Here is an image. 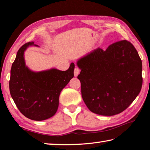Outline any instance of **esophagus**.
Returning a JSON list of instances; mask_svg holds the SVG:
<instances>
[{
	"instance_id": "esophagus-1",
	"label": "esophagus",
	"mask_w": 150,
	"mask_h": 150,
	"mask_svg": "<svg viewBox=\"0 0 150 150\" xmlns=\"http://www.w3.org/2000/svg\"><path fill=\"white\" fill-rule=\"evenodd\" d=\"M80 73V69L78 67H75L74 69V75L75 77H77V76Z\"/></svg>"
}]
</instances>
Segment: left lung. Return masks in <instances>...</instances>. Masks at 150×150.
I'll list each match as a JSON object with an SVG mask.
<instances>
[{
  "instance_id": "left-lung-1",
  "label": "left lung",
  "mask_w": 150,
  "mask_h": 150,
  "mask_svg": "<svg viewBox=\"0 0 150 150\" xmlns=\"http://www.w3.org/2000/svg\"><path fill=\"white\" fill-rule=\"evenodd\" d=\"M81 96L91 112L111 116L122 113L141 91L142 63L137 50L123 40L105 51L97 48L80 59Z\"/></svg>"
}]
</instances>
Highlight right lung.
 Here are the masks:
<instances>
[{
	"label": "right lung",
	"mask_w": 150,
	"mask_h": 150,
	"mask_svg": "<svg viewBox=\"0 0 150 150\" xmlns=\"http://www.w3.org/2000/svg\"><path fill=\"white\" fill-rule=\"evenodd\" d=\"M28 42L18 49L12 65L9 89L11 96L21 113L30 120L42 121L53 116L59 106L61 91L74 77L75 64L67 71L52 69L33 72L26 67L24 52ZM37 46V45H36Z\"/></svg>",
	"instance_id": "obj_1"
}]
</instances>
